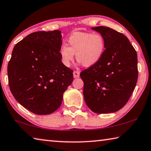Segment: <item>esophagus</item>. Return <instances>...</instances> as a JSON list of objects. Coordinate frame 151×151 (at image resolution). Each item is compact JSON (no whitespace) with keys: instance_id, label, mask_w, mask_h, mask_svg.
I'll list each match as a JSON object with an SVG mask.
<instances>
[{"instance_id":"obj_1","label":"esophagus","mask_w":151,"mask_h":151,"mask_svg":"<svg viewBox=\"0 0 151 151\" xmlns=\"http://www.w3.org/2000/svg\"><path fill=\"white\" fill-rule=\"evenodd\" d=\"M74 78H78L80 76V72L79 71H74L73 72Z\"/></svg>"}]
</instances>
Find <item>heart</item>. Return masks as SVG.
<instances>
[{
	"instance_id": "1",
	"label": "heart",
	"mask_w": 151,
	"mask_h": 151,
	"mask_svg": "<svg viewBox=\"0 0 151 151\" xmlns=\"http://www.w3.org/2000/svg\"><path fill=\"white\" fill-rule=\"evenodd\" d=\"M59 53L61 62L65 67H70L75 53L76 59L84 67H90L98 63L102 58L106 49L104 38L100 34L78 32L68 38Z\"/></svg>"
}]
</instances>
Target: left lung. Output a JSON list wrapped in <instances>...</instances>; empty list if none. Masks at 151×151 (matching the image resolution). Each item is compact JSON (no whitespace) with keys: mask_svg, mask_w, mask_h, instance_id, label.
Returning a JSON list of instances; mask_svg holds the SVG:
<instances>
[{"mask_svg":"<svg viewBox=\"0 0 151 151\" xmlns=\"http://www.w3.org/2000/svg\"><path fill=\"white\" fill-rule=\"evenodd\" d=\"M91 29L102 35L106 49L98 63L81 73L84 100L94 113H114L127 104L135 89L137 55L123 34L104 26Z\"/></svg>","mask_w":151,"mask_h":151,"instance_id":"obj_1","label":"left lung"}]
</instances>
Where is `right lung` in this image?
Listing matches in <instances>:
<instances>
[{"instance_id":"1","label":"right lung","mask_w":151,"mask_h":151,"mask_svg":"<svg viewBox=\"0 0 151 151\" xmlns=\"http://www.w3.org/2000/svg\"><path fill=\"white\" fill-rule=\"evenodd\" d=\"M61 37L59 30L32 33L14 46L8 65L14 97L37 115L58 109L73 81V71L62 63L59 53Z\"/></svg>"}]
</instances>
